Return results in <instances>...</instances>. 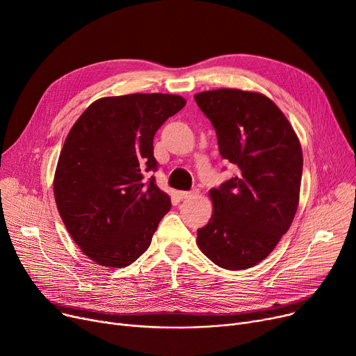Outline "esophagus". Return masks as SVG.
Listing matches in <instances>:
<instances>
[{
  "instance_id": "esophagus-1",
  "label": "esophagus",
  "mask_w": 356,
  "mask_h": 356,
  "mask_svg": "<svg viewBox=\"0 0 356 356\" xmlns=\"http://www.w3.org/2000/svg\"><path fill=\"white\" fill-rule=\"evenodd\" d=\"M179 195L181 199H191V197H195L199 195V189H192L189 192H180Z\"/></svg>"
}]
</instances>
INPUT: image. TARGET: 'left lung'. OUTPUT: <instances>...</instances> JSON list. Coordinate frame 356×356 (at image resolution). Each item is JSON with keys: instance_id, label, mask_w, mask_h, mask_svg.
I'll list each match as a JSON object with an SVG mask.
<instances>
[{"instance_id": "1", "label": "left lung", "mask_w": 356, "mask_h": 356, "mask_svg": "<svg viewBox=\"0 0 356 356\" xmlns=\"http://www.w3.org/2000/svg\"><path fill=\"white\" fill-rule=\"evenodd\" d=\"M195 101L218 137L235 177L211 189L213 213L197 245L225 270H245L275 248L294 219L303 172L302 145L280 108L263 93L200 92Z\"/></svg>"}]
</instances>
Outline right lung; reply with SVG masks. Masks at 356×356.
I'll return each mask as SVG.
<instances>
[{
	"mask_svg": "<svg viewBox=\"0 0 356 356\" xmlns=\"http://www.w3.org/2000/svg\"><path fill=\"white\" fill-rule=\"evenodd\" d=\"M186 105L168 93H131L90 104L70 128L54 173L65 227L97 264L129 266L152 244L172 202L159 189L153 140Z\"/></svg>",
	"mask_w": 356,
	"mask_h": 356,
	"instance_id": "1",
	"label": "right lung"
}]
</instances>
